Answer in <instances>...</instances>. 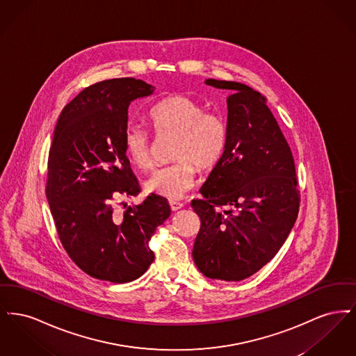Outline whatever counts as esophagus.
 I'll use <instances>...</instances> for the list:
<instances>
[{
  "mask_svg": "<svg viewBox=\"0 0 356 356\" xmlns=\"http://www.w3.org/2000/svg\"><path fill=\"white\" fill-rule=\"evenodd\" d=\"M170 209L173 212H176V211H179V209H181L184 207V204L181 203V202H177V200H170Z\"/></svg>",
  "mask_w": 356,
  "mask_h": 356,
  "instance_id": "obj_1",
  "label": "esophagus"
}]
</instances>
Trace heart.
I'll list each match as a JSON object with an SVG mask.
<instances>
[{"mask_svg":"<svg viewBox=\"0 0 356 356\" xmlns=\"http://www.w3.org/2000/svg\"><path fill=\"white\" fill-rule=\"evenodd\" d=\"M153 134L176 136L172 163L156 170L145 188L154 195L180 199L195 186L196 170L208 173L220 163L228 125L219 113L205 111L202 102L183 95H170L156 102L148 112ZM122 148L132 165L140 170L153 167L152 138L144 129L129 125L122 134Z\"/></svg>","mask_w":356,"mask_h":356,"instance_id":"heart-1","label":"heart"}]
</instances>
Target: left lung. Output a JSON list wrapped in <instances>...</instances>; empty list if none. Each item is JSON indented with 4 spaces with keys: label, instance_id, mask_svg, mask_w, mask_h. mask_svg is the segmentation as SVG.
I'll list each match as a JSON object with an SVG mask.
<instances>
[{
    "label": "left lung",
    "instance_id": "obj_1",
    "mask_svg": "<svg viewBox=\"0 0 356 356\" xmlns=\"http://www.w3.org/2000/svg\"><path fill=\"white\" fill-rule=\"evenodd\" d=\"M229 89L228 143L192 208L200 218L193 260L207 277L240 282L270 263L296 221L300 191L295 161L266 99L248 85Z\"/></svg>",
    "mask_w": 356,
    "mask_h": 356
}]
</instances>
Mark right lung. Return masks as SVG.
I'll return each instance as SVG.
<instances>
[{
    "instance_id": "right-lung-1",
    "label": "right lung",
    "mask_w": 356,
    "mask_h": 356,
    "mask_svg": "<svg viewBox=\"0 0 356 356\" xmlns=\"http://www.w3.org/2000/svg\"><path fill=\"white\" fill-rule=\"evenodd\" d=\"M152 85L131 77L86 86L63 109L48 157L47 197L58 238L72 261L111 283L140 277L154 260L149 247L170 218L163 196L127 205L141 188L122 148L131 102Z\"/></svg>"
}]
</instances>
